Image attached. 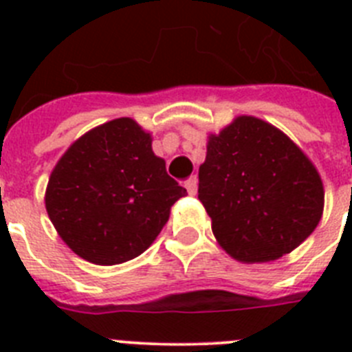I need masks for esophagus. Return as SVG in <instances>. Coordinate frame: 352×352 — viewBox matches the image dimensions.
I'll use <instances>...</instances> for the list:
<instances>
[{
  "mask_svg": "<svg viewBox=\"0 0 352 352\" xmlns=\"http://www.w3.org/2000/svg\"><path fill=\"white\" fill-rule=\"evenodd\" d=\"M185 186H186V192H188V194L195 195L197 194V178H195V176H192V178L185 183Z\"/></svg>",
  "mask_w": 352,
  "mask_h": 352,
  "instance_id": "esophagus-1",
  "label": "esophagus"
}]
</instances>
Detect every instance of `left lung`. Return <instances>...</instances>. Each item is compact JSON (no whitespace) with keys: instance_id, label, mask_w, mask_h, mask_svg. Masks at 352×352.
I'll return each instance as SVG.
<instances>
[{"instance_id":"1","label":"left lung","mask_w":352,"mask_h":352,"mask_svg":"<svg viewBox=\"0 0 352 352\" xmlns=\"http://www.w3.org/2000/svg\"><path fill=\"white\" fill-rule=\"evenodd\" d=\"M199 201L229 256L266 263L312 234L324 188L312 162L284 132L259 118L238 116L208 139Z\"/></svg>"}]
</instances>
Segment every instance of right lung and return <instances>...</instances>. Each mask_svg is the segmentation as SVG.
<instances>
[{
    "instance_id": "obj_1",
    "label": "right lung",
    "mask_w": 352,
    "mask_h": 352,
    "mask_svg": "<svg viewBox=\"0 0 352 352\" xmlns=\"http://www.w3.org/2000/svg\"><path fill=\"white\" fill-rule=\"evenodd\" d=\"M185 194L153 153L151 135L118 118L67 149L49 178L45 208L77 256L113 266L141 256Z\"/></svg>"
}]
</instances>
